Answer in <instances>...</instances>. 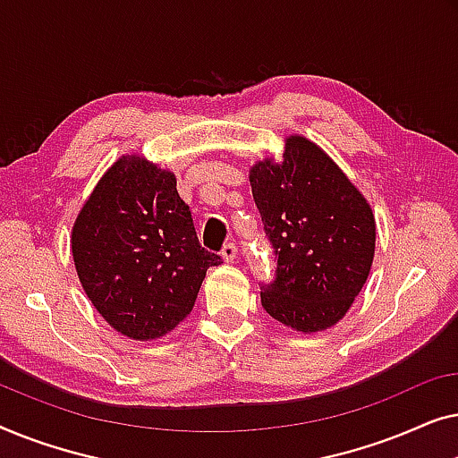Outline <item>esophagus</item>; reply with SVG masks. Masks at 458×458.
Returning a JSON list of instances; mask_svg holds the SVG:
<instances>
[{"label": "esophagus", "mask_w": 458, "mask_h": 458, "mask_svg": "<svg viewBox=\"0 0 458 458\" xmlns=\"http://www.w3.org/2000/svg\"><path fill=\"white\" fill-rule=\"evenodd\" d=\"M221 256L225 262H233L237 259V246L235 243H225L223 250H221Z\"/></svg>", "instance_id": "1"}]
</instances>
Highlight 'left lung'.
Listing matches in <instances>:
<instances>
[{
    "label": "left lung",
    "mask_w": 458,
    "mask_h": 458,
    "mask_svg": "<svg viewBox=\"0 0 458 458\" xmlns=\"http://www.w3.org/2000/svg\"><path fill=\"white\" fill-rule=\"evenodd\" d=\"M250 185L277 268L260 302L287 327L312 334L335 325L365 285L375 254V216L365 196L317 143L285 140L284 160L250 168Z\"/></svg>",
    "instance_id": "1"
}]
</instances>
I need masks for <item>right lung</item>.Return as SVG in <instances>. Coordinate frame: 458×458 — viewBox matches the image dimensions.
<instances>
[{
	"mask_svg": "<svg viewBox=\"0 0 458 458\" xmlns=\"http://www.w3.org/2000/svg\"><path fill=\"white\" fill-rule=\"evenodd\" d=\"M72 259L87 298L131 340H156L190 315L221 256L199 246L177 179L123 156L98 181L72 225Z\"/></svg>",
	"mask_w": 458,
	"mask_h": 458,
	"instance_id": "1",
	"label": "right lung"
}]
</instances>
